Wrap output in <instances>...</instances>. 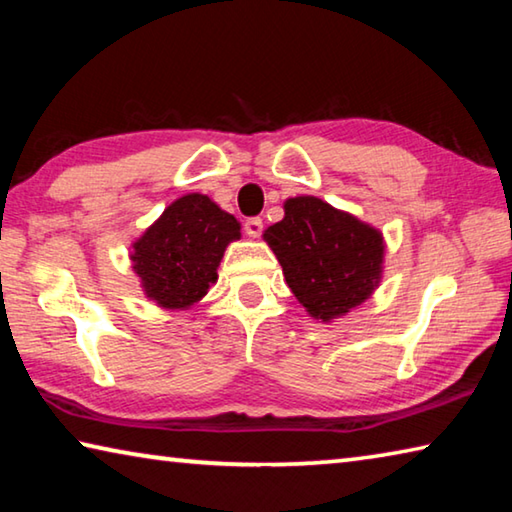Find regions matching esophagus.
<instances>
[{"label":"esophagus","mask_w":512,"mask_h":512,"mask_svg":"<svg viewBox=\"0 0 512 512\" xmlns=\"http://www.w3.org/2000/svg\"><path fill=\"white\" fill-rule=\"evenodd\" d=\"M244 230L248 237H259L264 230V221L259 219V216H250V219H246V223H244Z\"/></svg>","instance_id":"1"}]
</instances>
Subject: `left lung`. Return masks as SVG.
<instances>
[{
	"mask_svg": "<svg viewBox=\"0 0 512 512\" xmlns=\"http://www.w3.org/2000/svg\"><path fill=\"white\" fill-rule=\"evenodd\" d=\"M284 277L311 316L329 320L377 287L384 241L377 230L314 196L289 198L284 219L264 232Z\"/></svg>",
	"mask_w": 512,
	"mask_h": 512,
	"instance_id": "8db88e82",
	"label": "left lung"
}]
</instances>
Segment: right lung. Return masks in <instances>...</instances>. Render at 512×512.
<instances>
[{
  "label": "right lung",
  "instance_id": "obj_1",
  "mask_svg": "<svg viewBox=\"0 0 512 512\" xmlns=\"http://www.w3.org/2000/svg\"><path fill=\"white\" fill-rule=\"evenodd\" d=\"M239 239V223L203 194L171 203L133 246V268L146 296L167 309L201 300L216 282L225 246Z\"/></svg>",
  "mask_w": 512,
  "mask_h": 512
}]
</instances>
